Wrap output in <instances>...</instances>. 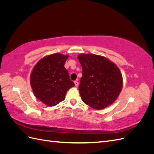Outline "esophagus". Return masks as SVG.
<instances>
[{
    "instance_id": "obj_1",
    "label": "esophagus",
    "mask_w": 154,
    "mask_h": 154,
    "mask_svg": "<svg viewBox=\"0 0 154 154\" xmlns=\"http://www.w3.org/2000/svg\"><path fill=\"white\" fill-rule=\"evenodd\" d=\"M74 85H75V86H76V87H78V85H79V82H78L77 80H76V81H74Z\"/></svg>"
}]
</instances>
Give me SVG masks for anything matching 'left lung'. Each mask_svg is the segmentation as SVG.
<instances>
[{"instance_id":"left-lung-1","label":"left lung","mask_w":154,"mask_h":154,"mask_svg":"<svg viewBox=\"0 0 154 154\" xmlns=\"http://www.w3.org/2000/svg\"><path fill=\"white\" fill-rule=\"evenodd\" d=\"M78 58L82 67L78 88L82 101L97 110L114 103L123 85L118 67L101 56L82 54Z\"/></svg>"}]
</instances>
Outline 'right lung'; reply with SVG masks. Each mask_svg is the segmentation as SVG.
I'll use <instances>...</instances> for the list:
<instances>
[{"mask_svg":"<svg viewBox=\"0 0 154 154\" xmlns=\"http://www.w3.org/2000/svg\"><path fill=\"white\" fill-rule=\"evenodd\" d=\"M67 55L56 53L41 59L36 64L30 78L35 96L46 105H57L65 99L67 91L74 86L64 67Z\"/></svg>","mask_w":154,"mask_h":154,"instance_id":"obj_1","label":"right lung"}]
</instances>
